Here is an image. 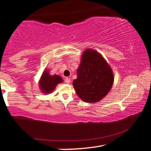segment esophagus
<instances>
[{"label": "esophagus", "instance_id": "esophagus-1", "mask_svg": "<svg viewBox=\"0 0 151 151\" xmlns=\"http://www.w3.org/2000/svg\"><path fill=\"white\" fill-rule=\"evenodd\" d=\"M65 83H66V84H70V78H65Z\"/></svg>", "mask_w": 151, "mask_h": 151}]
</instances>
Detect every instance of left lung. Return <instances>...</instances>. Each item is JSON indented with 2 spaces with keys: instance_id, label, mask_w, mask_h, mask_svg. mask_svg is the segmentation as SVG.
<instances>
[{
  "instance_id": "left-lung-1",
  "label": "left lung",
  "mask_w": 151,
  "mask_h": 151,
  "mask_svg": "<svg viewBox=\"0 0 151 151\" xmlns=\"http://www.w3.org/2000/svg\"><path fill=\"white\" fill-rule=\"evenodd\" d=\"M73 86L79 98L86 103H96L111 91L114 83L112 68L100 53L87 48L84 51Z\"/></svg>"
}]
</instances>
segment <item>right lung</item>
<instances>
[{"label":"right lung","mask_w":151,"mask_h":151,"mask_svg":"<svg viewBox=\"0 0 151 151\" xmlns=\"http://www.w3.org/2000/svg\"><path fill=\"white\" fill-rule=\"evenodd\" d=\"M63 82L61 76L57 75H50L49 70L46 69L43 72L39 82L41 92L44 94H50L55 90L58 84Z\"/></svg>","instance_id":"right-lung-1"}]
</instances>
